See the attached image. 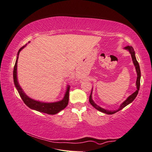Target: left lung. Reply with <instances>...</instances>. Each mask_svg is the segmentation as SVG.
I'll use <instances>...</instances> for the list:
<instances>
[{
    "label": "left lung",
    "instance_id": "left-lung-1",
    "mask_svg": "<svg viewBox=\"0 0 152 152\" xmlns=\"http://www.w3.org/2000/svg\"><path fill=\"white\" fill-rule=\"evenodd\" d=\"M125 49L129 50V53L131 55V57H132V59H133V63L135 66V68H136V70H137V83H136V85H137V90L134 93H133V94L131 95H130L129 97L126 99V101H125L124 102L122 103L121 104L120 107L118 110H115V111H109L107 110H105V109H103L102 108L100 107V106L96 105L95 103L93 101L92 98H91V95L89 96V102L91 103V104L95 108H96L97 110L99 111H101L103 113H105L106 114H114V113L118 112L119 110H120L123 109L124 108H125L126 106L128 105L129 104H130L131 102H133L134 99L136 98V96H137L138 93V91H139V89H140V76H141V73H140V66H139V64H138V61H137L136 59V57H135V53H134V51L133 48L132 46H127L125 48ZM92 92V91H91Z\"/></svg>",
    "mask_w": 152,
    "mask_h": 152
}]
</instances>
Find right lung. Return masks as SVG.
I'll return each instance as SVG.
<instances>
[{"mask_svg": "<svg viewBox=\"0 0 152 152\" xmlns=\"http://www.w3.org/2000/svg\"><path fill=\"white\" fill-rule=\"evenodd\" d=\"M27 44L21 47L20 49L19 50L18 53V57L17 59H16L14 68V72H13V76H14V84L16 87V88L18 89V91L19 93V95H20L21 98L22 99L23 101L26 104L27 106H28L30 108L35 110L45 113V114L53 115L57 114L58 112H59L61 110H62L64 108H66V106L68 105L69 103V86L67 88L66 92L65 93V95L64 96V99L62 101L56 102H52V103H46V102H41L39 101H34V100L28 97L25 94V93L23 91L22 89L21 88L20 86L19 85L18 80H17V64H18V60L19 57V54L20 51Z\"/></svg>", "mask_w": 152, "mask_h": 152, "instance_id": "add662e5", "label": "right lung"}]
</instances>
